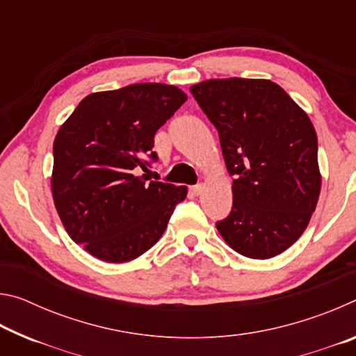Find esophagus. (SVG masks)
I'll return each mask as SVG.
<instances>
[{"mask_svg":"<svg viewBox=\"0 0 356 356\" xmlns=\"http://www.w3.org/2000/svg\"><path fill=\"white\" fill-rule=\"evenodd\" d=\"M202 190H204V185L202 184H200V185H193V186H190V193L193 196H200L201 193H202Z\"/></svg>","mask_w":356,"mask_h":356,"instance_id":"esophagus-1","label":"esophagus"}]
</instances>
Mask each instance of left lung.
Wrapping results in <instances>:
<instances>
[{"mask_svg": "<svg viewBox=\"0 0 356 356\" xmlns=\"http://www.w3.org/2000/svg\"><path fill=\"white\" fill-rule=\"evenodd\" d=\"M193 97L220 135L234 176L232 210L216 229L238 254H281L308 227L321 195L317 135L308 114L264 78H212Z\"/></svg>", "mask_w": 356, "mask_h": 356, "instance_id": "left-lung-1", "label": "left lung"}]
</instances>
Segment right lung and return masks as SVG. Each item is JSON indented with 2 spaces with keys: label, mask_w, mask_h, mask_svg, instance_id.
Segmentation results:
<instances>
[{
  "label": "right lung",
  "mask_w": 356,
  "mask_h": 356,
  "mask_svg": "<svg viewBox=\"0 0 356 356\" xmlns=\"http://www.w3.org/2000/svg\"><path fill=\"white\" fill-rule=\"evenodd\" d=\"M186 100L177 86L136 83L84 97L53 143L51 193L65 231L110 264L140 257L163 236L185 185L136 176L155 131Z\"/></svg>",
  "instance_id": "right-lung-1"
}]
</instances>
